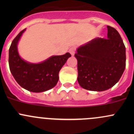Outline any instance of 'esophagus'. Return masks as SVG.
Segmentation results:
<instances>
[{
  "mask_svg": "<svg viewBox=\"0 0 134 134\" xmlns=\"http://www.w3.org/2000/svg\"><path fill=\"white\" fill-rule=\"evenodd\" d=\"M75 51H76V47H71V48L69 49V52L71 53V54L72 55V56H74V55H75Z\"/></svg>",
  "mask_w": 134,
  "mask_h": 134,
  "instance_id": "esophagus-1",
  "label": "esophagus"
}]
</instances>
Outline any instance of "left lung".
I'll return each mask as SVG.
<instances>
[{"instance_id":"obj_1","label":"left lung","mask_w":134,"mask_h":134,"mask_svg":"<svg viewBox=\"0 0 134 134\" xmlns=\"http://www.w3.org/2000/svg\"><path fill=\"white\" fill-rule=\"evenodd\" d=\"M107 38H95L80 47L75 56L78 60V82L83 89L102 91L113 87L126 67V48L119 33L107 26Z\"/></svg>"}]
</instances>
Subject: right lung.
<instances>
[{
  "mask_svg": "<svg viewBox=\"0 0 134 134\" xmlns=\"http://www.w3.org/2000/svg\"><path fill=\"white\" fill-rule=\"evenodd\" d=\"M23 30L15 37L9 49V67L16 82L29 91L43 92L51 90L57 84L59 72L71 54L67 52L62 56H54L38 64L26 62L21 58L17 45Z\"/></svg>",
  "mask_w": 134,
  "mask_h": 134,
  "instance_id": "right-lung-1",
  "label": "right lung"
}]
</instances>
